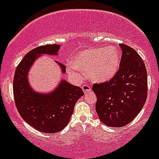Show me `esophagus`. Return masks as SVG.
Returning a JSON list of instances; mask_svg holds the SVG:
<instances>
[{"mask_svg":"<svg viewBox=\"0 0 159 159\" xmlns=\"http://www.w3.org/2000/svg\"><path fill=\"white\" fill-rule=\"evenodd\" d=\"M82 89H83V91H84V93H88V92H89L92 91V88H91L90 86H88V85H87V84H84V85H83Z\"/></svg>","mask_w":159,"mask_h":159,"instance_id":"1","label":"esophagus"}]
</instances>
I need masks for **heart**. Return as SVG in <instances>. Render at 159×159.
I'll return each instance as SVG.
<instances>
[{
  "label": "heart",
  "instance_id": "obj_1",
  "mask_svg": "<svg viewBox=\"0 0 159 159\" xmlns=\"http://www.w3.org/2000/svg\"><path fill=\"white\" fill-rule=\"evenodd\" d=\"M120 54L116 47L95 48L86 49L72 58V64L68 69L76 71H88L89 78L94 82H105L114 77L119 70Z\"/></svg>",
  "mask_w": 159,
  "mask_h": 159
}]
</instances>
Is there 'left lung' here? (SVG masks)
Returning a JSON list of instances; mask_svg holds the SVG:
<instances>
[{"instance_id":"1","label":"left lung","mask_w":159,"mask_h":159,"mask_svg":"<svg viewBox=\"0 0 159 159\" xmlns=\"http://www.w3.org/2000/svg\"><path fill=\"white\" fill-rule=\"evenodd\" d=\"M122 57L119 70L108 82L95 84V110L107 127H124L139 115L147 96V73L135 50L120 43Z\"/></svg>"}]
</instances>
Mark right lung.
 <instances>
[{
  "instance_id": "add662e5",
  "label": "right lung",
  "mask_w": 159,
  "mask_h": 159,
  "mask_svg": "<svg viewBox=\"0 0 159 159\" xmlns=\"http://www.w3.org/2000/svg\"><path fill=\"white\" fill-rule=\"evenodd\" d=\"M60 48L59 44H47L32 49L18 64L14 75L13 95L18 111L28 124L43 133L62 130L69 122L75 102L84 95L80 88L65 80L49 93L36 92L29 83L28 74L35 60L41 55L58 56ZM57 64L65 73V67Z\"/></svg>"
}]
</instances>
